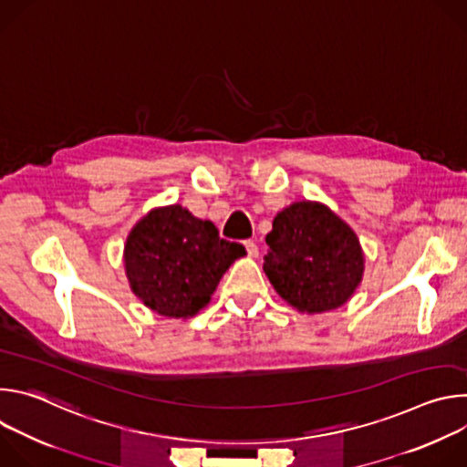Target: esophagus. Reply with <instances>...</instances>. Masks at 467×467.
Listing matches in <instances>:
<instances>
[{"instance_id": "34e87169", "label": "esophagus", "mask_w": 467, "mask_h": 467, "mask_svg": "<svg viewBox=\"0 0 467 467\" xmlns=\"http://www.w3.org/2000/svg\"><path fill=\"white\" fill-rule=\"evenodd\" d=\"M245 249H247V254H249V256H253V258L258 256V245H256L253 240H247V242H245Z\"/></svg>"}]
</instances>
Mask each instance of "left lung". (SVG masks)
<instances>
[{
  "label": "left lung",
  "instance_id": "obj_1",
  "mask_svg": "<svg viewBox=\"0 0 467 467\" xmlns=\"http://www.w3.org/2000/svg\"><path fill=\"white\" fill-rule=\"evenodd\" d=\"M265 244L264 274L299 312L335 310L362 281L364 253L355 231L323 203L297 202L281 211Z\"/></svg>",
  "mask_w": 467,
  "mask_h": 467
}]
</instances>
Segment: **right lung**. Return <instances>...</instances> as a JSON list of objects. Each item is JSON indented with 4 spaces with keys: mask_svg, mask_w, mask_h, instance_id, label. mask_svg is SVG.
<instances>
[{
    "mask_svg": "<svg viewBox=\"0 0 467 467\" xmlns=\"http://www.w3.org/2000/svg\"><path fill=\"white\" fill-rule=\"evenodd\" d=\"M244 254V245L220 238L213 222L168 205L130 229L123 262L132 294L148 308L184 319L211 303L229 265Z\"/></svg>",
    "mask_w": 467,
    "mask_h": 467,
    "instance_id": "add662e5",
    "label": "right lung"
}]
</instances>
